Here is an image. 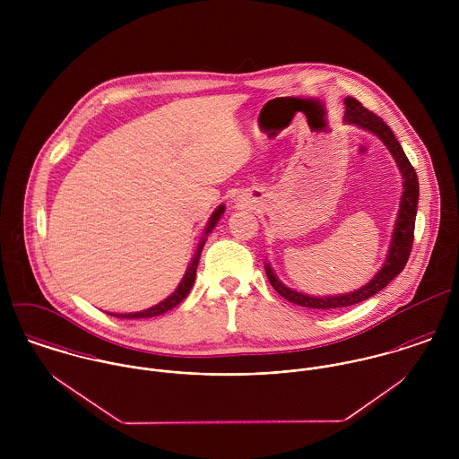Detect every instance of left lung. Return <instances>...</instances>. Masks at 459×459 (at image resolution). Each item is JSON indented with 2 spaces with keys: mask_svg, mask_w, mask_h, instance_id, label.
<instances>
[{
  "mask_svg": "<svg viewBox=\"0 0 459 459\" xmlns=\"http://www.w3.org/2000/svg\"><path fill=\"white\" fill-rule=\"evenodd\" d=\"M344 108H346V113H344L346 124H353L364 131L373 132L389 148L394 160L397 162L401 177H403V195H401L399 212H397V219L394 224L393 240H391V247H389L385 263L382 264L378 273L362 288H359L351 293H342V295L313 297V295H306V293H300V291H295V290L284 286L273 273L272 266L268 263L264 264V272H266L270 284L282 299H286L297 306L311 307V309L348 307V306H353V304L371 299L373 295L382 291L397 273H401V270L408 262L411 244H413V230H415V215H417V201H419V180H417V173H415L413 166L410 164L408 157L404 155L394 132L389 129V126L380 117H377L375 113L366 109L353 97L344 99Z\"/></svg>",
  "mask_w": 459,
  "mask_h": 459,
  "instance_id": "8db88e82",
  "label": "left lung"
}]
</instances>
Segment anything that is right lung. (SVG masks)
<instances>
[{
	"label": "right lung",
	"instance_id": "obj_1",
	"mask_svg": "<svg viewBox=\"0 0 459 459\" xmlns=\"http://www.w3.org/2000/svg\"><path fill=\"white\" fill-rule=\"evenodd\" d=\"M224 204H221V206H217L215 208V212L212 213V217L208 219V224H206V228H204V233H203V237H201V242L197 244L196 255H195V258L191 260L189 263V266H187V270H186V275H184V279L180 281V284H178V288L166 299V300H162V302H159L157 306H153V307H148V309H144V311H139V313H126V315H117V313H109L111 316H118V318H129V320H134V318H153V316H159V315H164L166 311H169V309H173V307H177L187 295H189V291H191V288H193V284H195V279H196V268L197 263H199V256H201V251H203V246H204V242H206V237H208V233L215 228V224L219 222V219H221V215L224 213Z\"/></svg>",
	"mask_w": 459,
	"mask_h": 459
}]
</instances>
